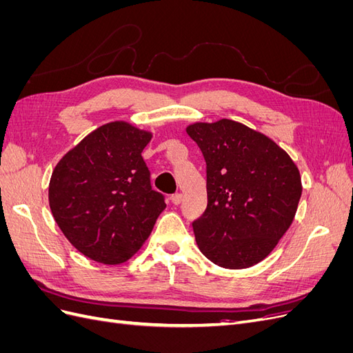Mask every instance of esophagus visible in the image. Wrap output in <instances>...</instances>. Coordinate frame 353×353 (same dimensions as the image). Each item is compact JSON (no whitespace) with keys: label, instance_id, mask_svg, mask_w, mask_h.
<instances>
[{"label":"esophagus","instance_id":"1","mask_svg":"<svg viewBox=\"0 0 353 353\" xmlns=\"http://www.w3.org/2000/svg\"><path fill=\"white\" fill-rule=\"evenodd\" d=\"M170 201H172L174 203V205H179V203L181 201H183V194H181V193H176V194H174L172 197H170Z\"/></svg>","mask_w":353,"mask_h":353}]
</instances>
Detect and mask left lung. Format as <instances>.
<instances>
[{"mask_svg":"<svg viewBox=\"0 0 353 353\" xmlns=\"http://www.w3.org/2000/svg\"><path fill=\"white\" fill-rule=\"evenodd\" d=\"M185 131L206 160L208 208L193 222L199 249L227 270L259 263L294 219L302 196L296 163L270 137L236 121L196 122Z\"/></svg>","mask_w":353,"mask_h":353,"instance_id":"obj_1","label":"left lung"}]
</instances>
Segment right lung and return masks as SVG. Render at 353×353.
I'll return each instance as SVG.
<instances>
[{"label": "right lung", "instance_id": "add662e5", "mask_svg": "<svg viewBox=\"0 0 353 353\" xmlns=\"http://www.w3.org/2000/svg\"><path fill=\"white\" fill-rule=\"evenodd\" d=\"M153 134L125 121L101 125L52 170L48 201L65 237L104 265L131 259L166 208L141 156Z\"/></svg>", "mask_w": 353, "mask_h": 353}]
</instances>
